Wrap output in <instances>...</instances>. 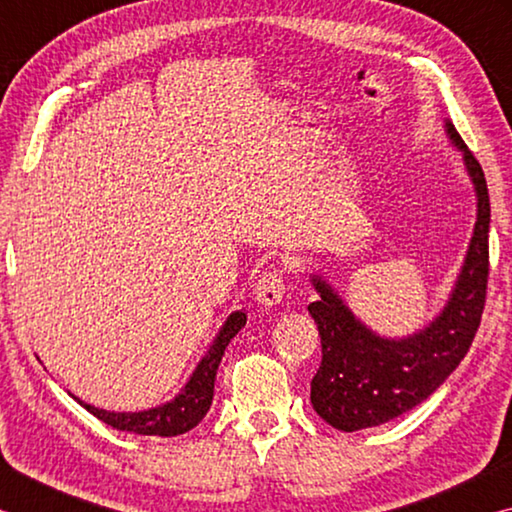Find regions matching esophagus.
<instances>
[{
	"label": "esophagus",
	"mask_w": 512,
	"mask_h": 512,
	"mask_svg": "<svg viewBox=\"0 0 512 512\" xmlns=\"http://www.w3.org/2000/svg\"><path fill=\"white\" fill-rule=\"evenodd\" d=\"M284 296V275L277 268H268L255 282V298L266 307H273Z\"/></svg>",
	"instance_id": "obj_1"
}]
</instances>
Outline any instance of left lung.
<instances>
[{
	"instance_id": "left-lung-1",
	"label": "left lung",
	"mask_w": 512,
	"mask_h": 512,
	"mask_svg": "<svg viewBox=\"0 0 512 512\" xmlns=\"http://www.w3.org/2000/svg\"><path fill=\"white\" fill-rule=\"evenodd\" d=\"M447 133L465 153L479 210L463 271L443 314L409 339H379L327 282L318 275L311 280L320 298L311 302L309 314L323 345V361L311 379V404L334 429L379 427L427 400L463 361L481 325L490 275V196L479 160L452 124Z\"/></svg>"
}]
</instances>
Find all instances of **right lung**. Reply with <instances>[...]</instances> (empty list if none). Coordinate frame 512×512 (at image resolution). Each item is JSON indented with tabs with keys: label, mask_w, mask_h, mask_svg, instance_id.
I'll use <instances>...</instances> for the list:
<instances>
[{
	"label": "right lung",
	"mask_w": 512,
	"mask_h": 512,
	"mask_svg": "<svg viewBox=\"0 0 512 512\" xmlns=\"http://www.w3.org/2000/svg\"><path fill=\"white\" fill-rule=\"evenodd\" d=\"M244 325H246L244 311H235V314H230L219 336H216L210 352L205 354V359L198 363V368L194 370L192 379L187 381L185 391L180 393L176 400H171L167 404L155 406V409L140 411V413H110L103 409H94V406L81 402L79 397H74V400L81 406H85L94 418L110 424L112 429L140 433V436H164V438L180 436V433L194 429L196 424L205 418V413L210 411V404L214 400L216 370H219L221 357L225 348H228V343L235 339V334Z\"/></svg>",
	"instance_id": "add662e5"
}]
</instances>
